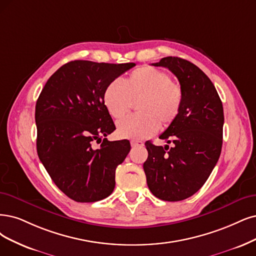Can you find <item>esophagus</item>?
<instances>
[{
	"label": "esophagus",
	"instance_id": "esophagus-1",
	"mask_svg": "<svg viewBox=\"0 0 256 256\" xmlns=\"http://www.w3.org/2000/svg\"><path fill=\"white\" fill-rule=\"evenodd\" d=\"M130 146L135 148V146H144V144L142 142V141H139V140H132L130 141Z\"/></svg>",
	"mask_w": 256,
	"mask_h": 256
}]
</instances>
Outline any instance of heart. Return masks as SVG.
Returning <instances> with one entry per match:
<instances>
[{
	"instance_id": "1",
	"label": "heart",
	"mask_w": 256,
	"mask_h": 256,
	"mask_svg": "<svg viewBox=\"0 0 256 256\" xmlns=\"http://www.w3.org/2000/svg\"><path fill=\"white\" fill-rule=\"evenodd\" d=\"M138 115L128 116L117 123L121 138L144 139L168 126L177 118L182 104V90L168 72L144 66L130 72L124 82L108 84L103 102L110 115L120 119L128 112L132 101H138Z\"/></svg>"
}]
</instances>
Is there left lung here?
Listing matches in <instances>:
<instances>
[{
    "label": "left lung",
    "instance_id": "obj_1",
    "mask_svg": "<svg viewBox=\"0 0 256 256\" xmlns=\"http://www.w3.org/2000/svg\"><path fill=\"white\" fill-rule=\"evenodd\" d=\"M154 66L171 70L180 83L177 118L159 136L170 148L146 142L144 164L150 191L159 200L179 202L195 194L212 173L222 152L224 108L212 81L190 61L166 56Z\"/></svg>",
    "mask_w": 256,
    "mask_h": 256
}]
</instances>
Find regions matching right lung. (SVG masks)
I'll return each mask as SVG.
<instances>
[{
  "mask_svg": "<svg viewBox=\"0 0 256 256\" xmlns=\"http://www.w3.org/2000/svg\"><path fill=\"white\" fill-rule=\"evenodd\" d=\"M135 65L70 61L47 80L36 100L38 156L54 184L74 202H98L114 191L116 168L130 144L106 138L116 126L103 94ZM94 142L100 146L94 148Z\"/></svg>",
  "mask_w": 256,
  "mask_h": 256,
  "instance_id": "right-lung-1",
  "label": "right lung"
}]
</instances>
